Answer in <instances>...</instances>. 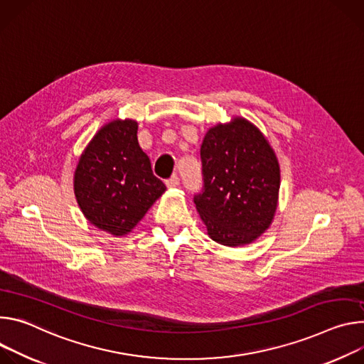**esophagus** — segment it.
I'll return each mask as SVG.
<instances>
[{
  "label": "esophagus",
  "mask_w": 364,
  "mask_h": 364,
  "mask_svg": "<svg viewBox=\"0 0 364 364\" xmlns=\"http://www.w3.org/2000/svg\"><path fill=\"white\" fill-rule=\"evenodd\" d=\"M179 185V176L178 175H173L172 178H169L168 181H166V186L168 188H176Z\"/></svg>",
  "instance_id": "esophagus-1"
}]
</instances>
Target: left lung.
Masks as SVG:
<instances>
[{
  "label": "left lung",
  "mask_w": 364,
  "mask_h": 364,
  "mask_svg": "<svg viewBox=\"0 0 364 364\" xmlns=\"http://www.w3.org/2000/svg\"><path fill=\"white\" fill-rule=\"evenodd\" d=\"M203 191L193 196L208 235L220 245H250L272 224L280 186L269 141L241 117L210 129L200 144Z\"/></svg>",
  "instance_id": "8db88e82"
}]
</instances>
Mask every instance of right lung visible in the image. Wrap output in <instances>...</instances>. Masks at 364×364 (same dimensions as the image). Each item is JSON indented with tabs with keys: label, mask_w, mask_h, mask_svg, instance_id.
<instances>
[{
	"label": "right lung",
	"mask_w": 364,
	"mask_h": 364,
	"mask_svg": "<svg viewBox=\"0 0 364 364\" xmlns=\"http://www.w3.org/2000/svg\"><path fill=\"white\" fill-rule=\"evenodd\" d=\"M77 205L91 224L112 235L130 232L166 191L137 140V123L115 119L80 154L73 178Z\"/></svg>",
	"instance_id": "1"
}]
</instances>
